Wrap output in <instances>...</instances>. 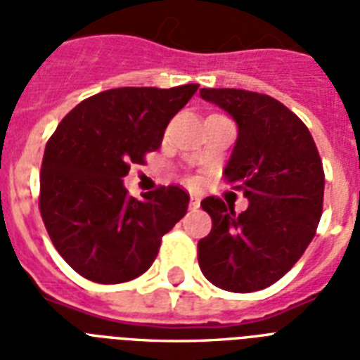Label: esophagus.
Instances as JSON below:
<instances>
[{"label": "esophagus", "instance_id": "obj_1", "mask_svg": "<svg viewBox=\"0 0 360 360\" xmlns=\"http://www.w3.org/2000/svg\"><path fill=\"white\" fill-rule=\"evenodd\" d=\"M200 207V198L196 194H192L191 196V209H198Z\"/></svg>", "mask_w": 360, "mask_h": 360}]
</instances>
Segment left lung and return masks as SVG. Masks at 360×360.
Listing matches in <instances>:
<instances>
[{
    "instance_id": "8db88e82",
    "label": "left lung",
    "mask_w": 360,
    "mask_h": 360,
    "mask_svg": "<svg viewBox=\"0 0 360 360\" xmlns=\"http://www.w3.org/2000/svg\"><path fill=\"white\" fill-rule=\"evenodd\" d=\"M200 97L237 123L224 175L248 200L240 214L219 198L203 200L213 228L198 243L200 269L220 290H263L314 239L323 209V164L310 130L276 98L245 89H200Z\"/></svg>"
}]
</instances>
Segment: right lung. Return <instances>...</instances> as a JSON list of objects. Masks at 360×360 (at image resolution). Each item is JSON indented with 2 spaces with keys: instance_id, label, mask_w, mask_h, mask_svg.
<instances>
[{
  "instance_id": "1",
  "label": "right lung",
  "mask_w": 360,
  "mask_h": 360,
  "mask_svg": "<svg viewBox=\"0 0 360 360\" xmlns=\"http://www.w3.org/2000/svg\"><path fill=\"white\" fill-rule=\"evenodd\" d=\"M198 84L117 87L82 101L44 149L41 217L56 250L84 278L120 284L151 267L164 233L186 214L191 196L160 186L129 196L130 164L160 147L169 120Z\"/></svg>"
}]
</instances>
